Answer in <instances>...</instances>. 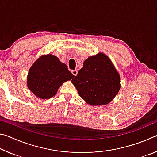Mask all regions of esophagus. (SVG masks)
Instances as JSON below:
<instances>
[{
	"instance_id": "1",
	"label": "esophagus",
	"mask_w": 157,
	"mask_h": 157,
	"mask_svg": "<svg viewBox=\"0 0 157 157\" xmlns=\"http://www.w3.org/2000/svg\"><path fill=\"white\" fill-rule=\"evenodd\" d=\"M71 73H72V74H73L74 76H76L77 74H78V71H77V70H73V71H71Z\"/></svg>"
}]
</instances>
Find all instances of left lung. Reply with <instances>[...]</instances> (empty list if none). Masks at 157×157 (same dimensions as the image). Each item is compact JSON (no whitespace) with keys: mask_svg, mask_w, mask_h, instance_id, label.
<instances>
[{"mask_svg":"<svg viewBox=\"0 0 157 157\" xmlns=\"http://www.w3.org/2000/svg\"><path fill=\"white\" fill-rule=\"evenodd\" d=\"M71 82L79 96L94 106L109 103L121 88L120 75L111 60L103 53L85 60L83 68Z\"/></svg>","mask_w":157,"mask_h":157,"instance_id":"8db88e82","label":"left lung"}]
</instances>
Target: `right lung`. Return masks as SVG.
Returning <instances> with one entry per match:
<instances>
[{"mask_svg": "<svg viewBox=\"0 0 157 157\" xmlns=\"http://www.w3.org/2000/svg\"><path fill=\"white\" fill-rule=\"evenodd\" d=\"M74 77L65 63L52 55L42 56L31 66L28 75L29 89L39 98L48 99L56 94L63 82Z\"/></svg>", "mask_w": 157, "mask_h": 157, "instance_id": "obj_1", "label": "right lung"}]
</instances>
